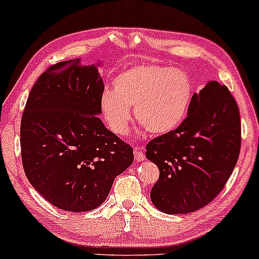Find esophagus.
<instances>
[{
    "label": "esophagus",
    "mask_w": 259,
    "mask_h": 259,
    "mask_svg": "<svg viewBox=\"0 0 259 259\" xmlns=\"http://www.w3.org/2000/svg\"><path fill=\"white\" fill-rule=\"evenodd\" d=\"M134 154H135V159L138 160V162H141V160H144L145 158H146L144 151L140 150L139 147H135V150H134Z\"/></svg>",
    "instance_id": "obj_1"
}]
</instances>
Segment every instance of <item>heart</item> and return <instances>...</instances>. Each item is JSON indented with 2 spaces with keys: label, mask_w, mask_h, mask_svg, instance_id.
Returning a JSON list of instances; mask_svg holds the SVG:
<instances>
[{
  "label": "heart",
  "mask_w": 259,
  "mask_h": 259,
  "mask_svg": "<svg viewBox=\"0 0 259 259\" xmlns=\"http://www.w3.org/2000/svg\"><path fill=\"white\" fill-rule=\"evenodd\" d=\"M114 91L105 90L101 109L117 135H126L134 107L140 125L162 135L177 129L185 119L194 96V85L186 73L173 67L142 64L129 68L113 80Z\"/></svg>",
  "instance_id": "1"
}]
</instances>
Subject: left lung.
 <instances>
[{"label":"left lung","mask_w":259,"mask_h":259,"mask_svg":"<svg viewBox=\"0 0 259 259\" xmlns=\"http://www.w3.org/2000/svg\"><path fill=\"white\" fill-rule=\"evenodd\" d=\"M241 148V119L225 85L209 81L195 92L187 117L157 136L146 157L159 169L152 203L168 214L191 213L210 203L233 173Z\"/></svg>","instance_id":"obj_1"}]
</instances>
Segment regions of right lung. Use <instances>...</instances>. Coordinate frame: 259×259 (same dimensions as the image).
<instances>
[{"instance_id":"obj_1","label":"right lung","mask_w":259,"mask_h":259,"mask_svg":"<svg viewBox=\"0 0 259 259\" xmlns=\"http://www.w3.org/2000/svg\"><path fill=\"white\" fill-rule=\"evenodd\" d=\"M105 85L79 59L47 68L32 86L20 121L25 175L55 207L92 210L134 160L133 147L97 117Z\"/></svg>"}]
</instances>
